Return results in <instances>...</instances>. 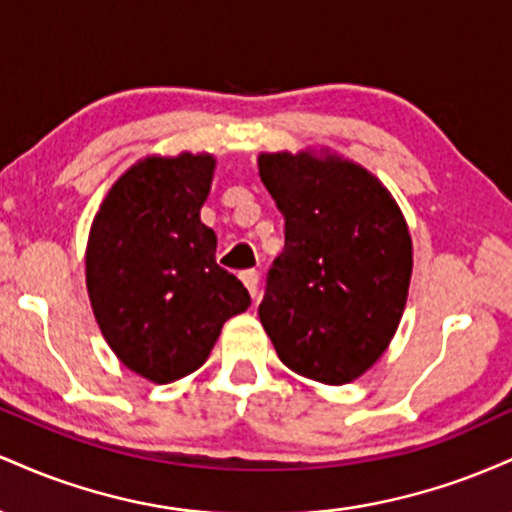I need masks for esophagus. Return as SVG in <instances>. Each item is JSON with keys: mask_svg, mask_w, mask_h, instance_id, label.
Returning <instances> with one entry per match:
<instances>
[{"mask_svg": "<svg viewBox=\"0 0 512 512\" xmlns=\"http://www.w3.org/2000/svg\"><path fill=\"white\" fill-rule=\"evenodd\" d=\"M240 279H243V284L248 286L250 296L257 298V291H260V276H257L255 269H248V272L240 274Z\"/></svg>", "mask_w": 512, "mask_h": 512, "instance_id": "esophagus-1", "label": "esophagus"}]
</instances>
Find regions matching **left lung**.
Here are the masks:
<instances>
[{"instance_id": "obj_1", "label": "left lung", "mask_w": 512, "mask_h": 512, "mask_svg": "<svg viewBox=\"0 0 512 512\" xmlns=\"http://www.w3.org/2000/svg\"><path fill=\"white\" fill-rule=\"evenodd\" d=\"M260 180L286 219L260 322L286 368L325 385L361 378L407 308L414 245L397 199L330 146L262 151Z\"/></svg>"}]
</instances>
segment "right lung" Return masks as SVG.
Wrapping results in <instances>:
<instances>
[{
    "label": "right lung",
    "mask_w": 512,
    "mask_h": 512,
    "mask_svg": "<svg viewBox=\"0 0 512 512\" xmlns=\"http://www.w3.org/2000/svg\"><path fill=\"white\" fill-rule=\"evenodd\" d=\"M209 151L149 154L113 182L86 243V291L117 361L156 385L207 361L223 322L250 293L216 264L199 219L214 180Z\"/></svg>",
    "instance_id": "right-lung-1"
}]
</instances>
